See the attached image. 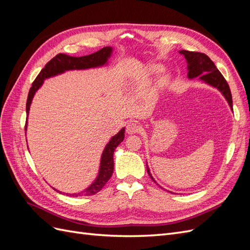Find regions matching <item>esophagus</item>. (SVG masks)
I'll use <instances>...</instances> for the list:
<instances>
[{"label": "esophagus", "mask_w": 250, "mask_h": 250, "mask_svg": "<svg viewBox=\"0 0 250 250\" xmlns=\"http://www.w3.org/2000/svg\"><path fill=\"white\" fill-rule=\"evenodd\" d=\"M142 129V127L140 124L137 122H130L128 123L126 126V132L128 134H134V133H139Z\"/></svg>", "instance_id": "1"}]
</instances>
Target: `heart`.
<instances>
[{"instance_id":"b5f03b06","label":"heart","mask_w":250,"mask_h":250,"mask_svg":"<svg viewBox=\"0 0 250 250\" xmlns=\"http://www.w3.org/2000/svg\"><path fill=\"white\" fill-rule=\"evenodd\" d=\"M162 69H163V67H162L161 65H158V64H151V65L148 66V72H149V74H151V75H156L157 73H160V72L162 71ZM165 80H166V77L163 76L160 81H161V83H163V82H165Z\"/></svg>"}]
</instances>
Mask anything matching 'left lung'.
I'll list each match as a JSON object with an SVG mask.
<instances>
[{
  "label": "left lung",
  "instance_id": "obj_1",
  "mask_svg": "<svg viewBox=\"0 0 250 250\" xmlns=\"http://www.w3.org/2000/svg\"><path fill=\"white\" fill-rule=\"evenodd\" d=\"M178 52L179 54L185 56L186 62L188 63L187 65L188 78V79L198 78L200 81L217 88L219 92L223 95L225 100L228 101L230 109L232 110V99H231L229 86L228 84V82H226V80L224 79V77L222 76V74L219 72L215 63L211 62L209 57L207 56L206 54H203V53H199V52H190L186 50H181ZM146 167H147V172L149 174L150 178L158 186L153 176L151 175L147 162H146ZM161 188H164L163 187Z\"/></svg>",
  "mask_w": 250,
  "mask_h": 250
}]
</instances>
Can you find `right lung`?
<instances>
[{"label": "right lung", "mask_w": 250, "mask_h": 250, "mask_svg": "<svg viewBox=\"0 0 250 250\" xmlns=\"http://www.w3.org/2000/svg\"><path fill=\"white\" fill-rule=\"evenodd\" d=\"M113 53L112 47H104L101 50L97 51L93 54H89L86 56L81 57H72L65 54H58L54 58L51 59L50 62L44 65L43 69L39 74V76L34 80L33 84L29 90L28 99L26 104V112H27V119L29 116V110L33 98L39 90L46 79L51 77H55L57 75H62L67 71H80V70H88V69H96V67L106 66L108 65V59L111 57ZM28 123V121H27ZM25 131H27V124L25 127ZM27 133V132H26ZM125 137V127H123L117 134L110 138L109 142L104 147L103 152L100 158V166L99 171H98L97 177L95 180L90 184L84 190L79 193H62V191H58V193L65 194L67 196H72V197H78V196H90L97 194L101 188L106 185L107 181L112 175L113 172V152H115L116 148L123 142Z\"/></svg>", "instance_id": "obj_1"}]
</instances>
